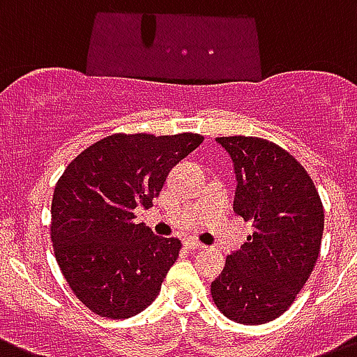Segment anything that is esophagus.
I'll return each mask as SVG.
<instances>
[{
  "mask_svg": "<svg viewBox=\"0 0 357 357\" xmlns=\"http://www.w3.org/2000/svg\"><path fill=\"white\" fill-rule=\"evenodd\" d=\"M185 247H187L188 250H202V248H206L205 245L196 241V239H187V241H185Z\"/></svg>",
  "mask_w": 357,
  "mask_h": 357,
  "instance_id": "34e87169",
  "label": "esophagus"
}]
</instances>
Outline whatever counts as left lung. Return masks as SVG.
I'll list each match as a JSON object with an SVG mask.
<instances>
[{
	"mask_svg": "<svg viewBox=\"0 0 357 357\" xmlns=\"http://www.w3.org/2000/svg\"><path fill=\"white\" fill-rule=\"evenodd\" d=\"M238 179L234 212L254 232L211 285L220 312L241 325L280 317L316 266L325 211L303 165L280 145L252 136L215 137Z\"/></svg>",
	"mask_w": 357,
	"mask_h": 357,
	"instance_id": "1",
	"label": "left lung"
}]
</instances>
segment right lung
<instances>
[{"instance_id": "1", "label": "right lung", "mask_w": 357, "mask_h": 357, "mask_svg": "<svg viewBox=\"0 0 357 357\" xmlns=\"http://www.w3.org/2000/svg\"><path fill=\"white\" fill-rule=\"evenodd\" d=\"M203 136L112 134L86 146L59 176L52 196L54 256L70 290L89 310L125 319L158 298L181 241L154 236L134 221Z\"/></svg>"}]
</instances>
